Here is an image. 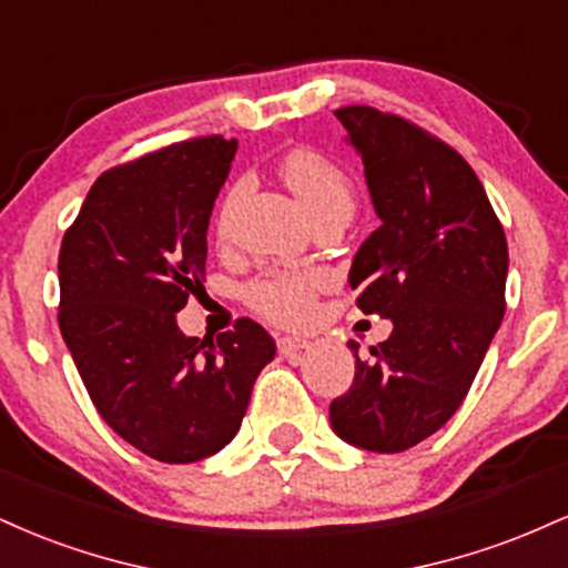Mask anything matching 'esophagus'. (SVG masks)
<instances>
[{
  "label": "esophagus",
  "instance_id": "esophagus-1",
  "mask_svg": "<svg viewBox=\"0 0 568 568\" xmlns=\"http://www.w3.org/2000/svg\"><path fill=\"white\" fill-rule=\"evenodd\" d=\"M306 338H298V336H280L277 338V352L283 357H293V355H298V352L302 349H306Z\"/></svg>",
  "mask_w": 568,
  "mask_h": 568
}]
</instances>
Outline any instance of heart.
<instances>
[{"label":"heart","mask_w":568,"mask_h":568,"mask_svg":"<svg viewBox=\"0 0 568 568\" xmlns=\"http://www.w3.org/2000/svg\"><path fill=\"white\" fill-rule=\"evenodd\" d=\"M280 173H283V181L312 219L331 211L352 213V207H355L349 175L342 171L336 160L317 152V149H293L280 162ZM243 189V181H237L221 202L216 219V232L221 240L232 230L234 207H237ZM325 285H328V275L323 270H270L245 285V302L264 321L291 328V325L310 321L312 312H315L317 293Z\"/></svg>","instance_id":"1"}]
</instances>
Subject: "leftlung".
Here are the masks:
<instances>
[{"label": "left lung", "instance_id": "1", "mask_svg": "<svg viewBox=\"0 0 568 568\" xmlns=\"http://www.w3.org/2000/svg\"><path fill=\"white\" fill-rule=\"evenodd\" d=\"M366 165L382 226L357 251L349 285L387 342L355 352L349 389L331 400L338 438L379 454L416 446L470 393L505 317L507 240L486 189L454 146L393 112H334Z\"/></svg>", "mask_w": 568, "mask_h": 568}]
</instances>
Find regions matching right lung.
<instances>
[{
    "mask_svg": "<svg viewBox=\"0 0 568 568\" xmlns=\"http://www.w3.org/2000/svg\"><path fill=\"white\" fill-rule=\"evenodd\" d=\"M237 141L168 143L95 179L58 253V325L101 419L152 459L189 465L237 435L275 357L258 323L184 336L175 312L205 280L207 221Z\"/></svg>",
    "mask_w": 568,
    "mask_h": 568,
    "instance_id": "1",
    "label": "right lung"
}]
</instances>
